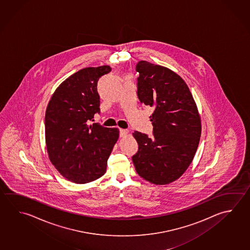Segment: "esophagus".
Returning a JSON list of instances; mask_svg holds the SVG:
<instances>
[{"label": "esophagus", "instance_id": "obj_1", "mask_svg": "<svg viewBox=\"0 0 250 250\" xmlns=\"http://www.w3.org/2000/svg\"><path fill=\"white\" fill-rule=\"evenodd\" d=\"M127 134H128V130L119 129V135H120V137H125Z\"/></svg>", "mask_w": 250, "mask_h": 250}]
</instances>
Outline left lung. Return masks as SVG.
I'll return each instance as SVG.
<instances>
[{
  "mask_svg": "<svg viewBox=\"0 0 250 250\" xmlns=\"http://www.w3.org/2000/svg\"><path fill=\"white\" fill-rule=\"evenodd\" d=\"M138 97L153 107V137L135 131L139 145L132 162L140 176L156 185L170 184L192 162L201 136V120L187 84L165 66L140 61L136 65Z\"/></svg>",
  "mask_w": 250,
  "mask_h": 250,
  "instance_id": "left-lung-1",
  "label": "left lung"
}]
</instances>
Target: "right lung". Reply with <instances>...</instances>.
<instances>
[{
    "mask_svg": "<svg viewBox=\"0 0 250 250\" xmlns=\"http://www.w3.org/2000/svg\"><path fill=\"white\" fill-rule=\"evenodd\" d=\"M110 66L86 67L65 80L53 93L45 111L49 159L66 179L87 184L104 175L119 139L118 128L89 125L100 113L97 81Z\"/></svg>",
    "mask_w": 250,
    "mask_h": 250,
    "instance_id": "add662e5",
    "label": "right lung"
}]
</instances>
